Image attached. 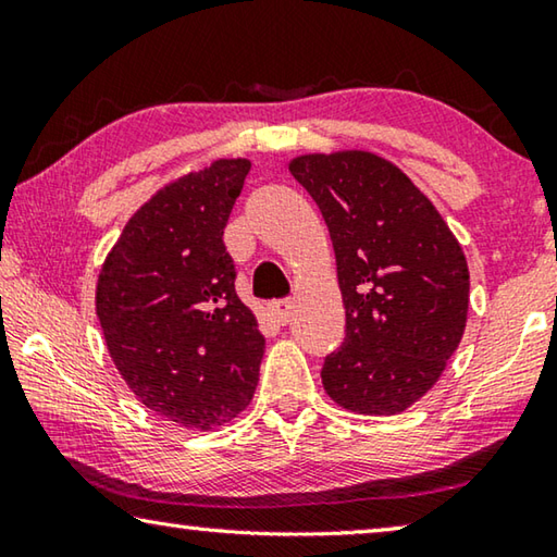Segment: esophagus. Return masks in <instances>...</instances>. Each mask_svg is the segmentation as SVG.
<instances>
[{
    "instance_id": "esophagus-1",
    "label": "esophagus",
    "mask_w": 557,
    "mask_h": 557,
    "mask_svg": "<svg viewBox=\"0 0 557 557\" xmlns=\"http://www.w3.org/2000/svg\"><path fill=\"white\" fill-rule=\"evenodd\" d=\"M292 309H295V305H292V299H275L270 305V312L275 314L277 322H282V324H287L289 319H292Z\"/></svg>"
}]
</instances>
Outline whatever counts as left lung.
Masks as SVG:
<instances>
[{
	"label": "left lung",
	"mask_w": 557,
	"mask_h": 557,
	"mask_svg": "<svg viewBox=\"0 0 557 557\" xmlns=\"http://www.w3.org/2000/svg\"><path fill=\"white\" fill-rule=\"evenodd\" d=\"M332 235L346 338L326 356L329 398L398 414L440 381L469 312V268L440 211L398 166L363 149L295 157Z\"/></svg>",
	"instance_id": "obj_1"
}]
</instances>
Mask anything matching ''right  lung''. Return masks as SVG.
<instances>
[{
	"label": "right lung",
	"instance_id": "obj_1",
	"mask_svg": "<svg viewBox=\"0 0 557 557\" xmlns=\"http://www.w3.org/2000/svg\"><path fill=\"white\" fill-rule=\"evenodd\" d=\"M250 159H215L159 188L102 262L96 312L115 369L159 418L211 430L256 393L265 336L235 295L223 245Z\"/></svg>",
	"mask_w": 557,
	"mask_h": 557
}]
</instances>
